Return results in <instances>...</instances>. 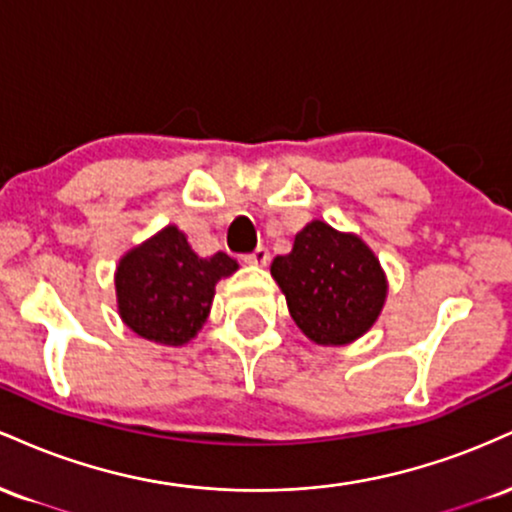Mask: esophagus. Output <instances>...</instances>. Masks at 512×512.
<instances>
[{
  "label": "esophagus",
  "mask_w": 512,
  "mask_h": 512,
  "mask_svg": "<svg viewBox=\"0 0 512 512\" xmlns=\"http://www.w3.org/2000/svg\"><path fill=\"white\" fill-rule=\"evenodd\" d=\"M243 260L248 262V264H260V267H264V264L269 262V250L262 248V245H260V248H255L252 252H248V255H245Z\"/></svg>",
  "instance_id": "1"
}]
</instances>
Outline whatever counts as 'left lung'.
Wrapping results in <instances>:
<instances>
[{
	"instance_id": "left-lung-1",
	"label": "left lung",
	"mask_w": 512,
	"mask_h": 512,
	"mask_svg": "<svg viewBox=\"0 0 512 512\" xmlns=\"http://www.w3.org/2000/svg\"><path fill=\"white\" fill-rule=\"evenodd\" d=\"M272 276L289 313L315 344H349L370 330L385 303V274L361 238L313 221L274 257Z\"/></svg>"
}]
</instances>
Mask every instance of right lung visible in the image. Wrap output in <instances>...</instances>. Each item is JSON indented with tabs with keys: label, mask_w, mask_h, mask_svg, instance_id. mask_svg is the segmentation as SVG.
I'll use <instances>...</instances> for the list:
<instances>
[{
	"label": "right lung",
	"mask_w": 512,
	"mask_h": 512,
	"mask_svg": "<svg viewBox=\"0 0 512 512\" xmlns=\"http://www.w3.org/2000/svg\"><path fill=\"white\" fill-rule=\"evenodd\" d=\"M238 262L226 252L199 257L175 226L127 252L115 274L117 308L132 332L149 342L180 346L207 320L214 286Z\"/></svg>",
	"instance_id": "obj_1"
}]
</instances>
